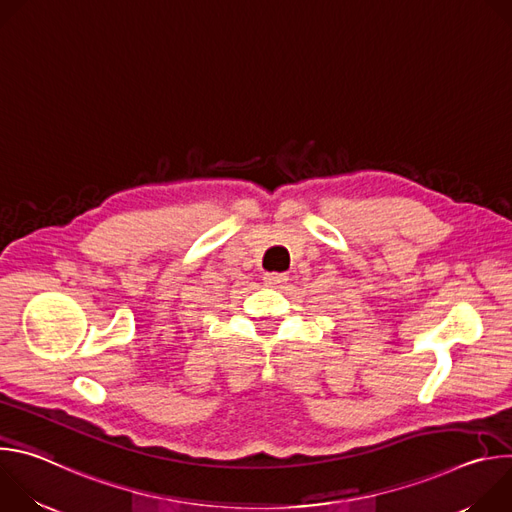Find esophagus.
<instances>
[{
    "instance_id": "34e87169",
    "label": "esophagus",
    "mask_w": 512,
    "mask_h": 512,
    "mask_svg": "<svg viewBox=\"0 0 512 512\" xmlns=\"http://www.w3.org/2000/svg\"><path fill=\"white\" fill-rule=\"evenodd\" d=\"M263 279H265L267 285H273V287H275V285H279V283H285V281H287V275H285V273H265Z\"/></svg>"
}]
</instances>
